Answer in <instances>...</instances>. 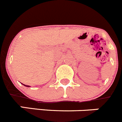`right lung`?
Wrapping results in <instances>:
<instances>
[{
  "mask_svg": "<svg viewBox=\"0 0 122 122\" xmlns=\"http://www.w3.org/2000/svg\"><path fill=\"white\" fill-rule=\"evenodd\" d=\"M23 85H25V86H26V87H30V86H29V85H25V84H23Z\"/></svg>",
  "mask_w": 122,
  "mask_h": 122,
  "instance_id": "1",
  "label": "right lung"
}]
</instances>
